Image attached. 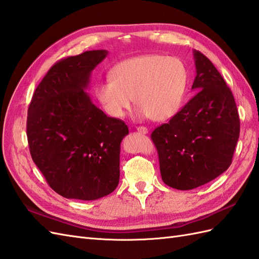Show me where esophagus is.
I'll use <instances>...</instances> for the list:
<instances>
[{
    "label": "esophagus",
    "instance_id": "obj_1",
    "mask_svg": "<svg viewBox=\"0 0 259 259\" xmlns=\"http://www.w3.org/2000/svg\"><path fill=\"white\" fill-rule=\"evenodd\" d=\"M136 130L140 132V133H142V134H147L148 133V128L145 127V126H138Z\"/></svg>",
    "mask_w": 259,
    "mask_h": 259
}]
</instances>
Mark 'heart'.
<instances>
[{
    "label": "heart",
    "mask_w": 259,
    "mask_h": 259,
    "mask_svg": "<svg viewBox=\"0 0 259 259\" xmlns=\"http://www.w3.org/2000/svg\"><path fill=\"white\" fill-rule=\"evenodd\" d=\"M188 81L187 68L177 57L141 55L113 66L109 78L94 87V96L113 118L125 115L133 97L138 117L166 121L180 110Z\"/></svg>",
    "instance_id": "obj_1"
}]
</instances>
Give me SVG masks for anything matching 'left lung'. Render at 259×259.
<instances>
[{
	"instance_id": "obj_1",
	"label": "left lung",
	"mask_w": 259,
	"mask_h": 259,
	"mask_svg": "<svg viewBox=\"0 0 259 259\" xmlns=\"http://www.w3.org/2000/svg\"><path fill=\"white\" fill-rule=\"evenodd\" d=\"M198 92L177 114L151 133L161 179L178 190H191L228 170L239 137L234 97L212 62L193 50Z\"/></svg>"
}]
</instances>
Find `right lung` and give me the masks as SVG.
Segmentation results:
<instances>
[{
	"instance_id": "obj_1",
	"label": "right lung",
	"mask_w": 259,
	"mask_h": 259,
	"mask_svg": "<svg viewBox=\"0 0 259 259\" xmlns=\"http://www.w3.org/2000/svg\"><path fill=\"white\" fill-rule=\"evenodd\" d=\"M108 50L68 57L49 69L29 104L31 158L48 185L67 199L97 200L119 181V153L128 127L92 102L91 73Z\"/></svg>"
}]
</instances>
